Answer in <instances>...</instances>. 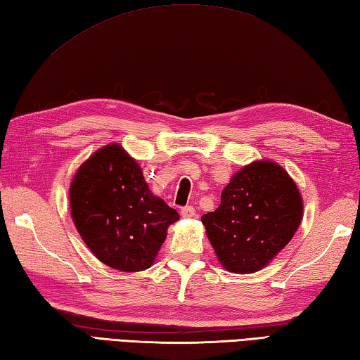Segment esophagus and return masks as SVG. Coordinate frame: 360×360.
<instances>
[{"instance_id": "obj_1", "label": "esophagus", "mask_w": 360, "mask_h": 360, "mask_svg": "<svg viewBox=\"0 0 360 360\" xmlns=\"http://www.w3.org/2000/svg\"><path fill=\"white\" fill-rule=\"evenodd\" d=\"M181 215L184 218H193L195 217V207L193 205H186L181 209Z\"/></svg>"}]
</instances>
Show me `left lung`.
I'll return each mask as SVG.
<instances>
[{
  "mask_svg": "<svg viewBox=\"0 0 360 360\" xmlns=\"http://www.w3.org/2000/svg\"><path fill=\"white\" fill-rule=\"evenodd\" d=\"M303 218V198L280 164L254 160L236 172L215 212L201 217L218 262L233 274H254L292 240Z\"/></svg>",
  "mask_w": 360,
  "mask_h": 360,
  "instance_id": "1",
  "label": "left lung"
}]
</instances>
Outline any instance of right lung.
<instances>
[{
	"instance_id": "add662e5",
	"label": "right lung",
	"mask_w": 360,
	"mask_h": 360,
	"mask_svg": "<svg viewBox=\"0 0 360 360\" xmlns=\"http://www.w3.org/2000/svg\"><path fill=\"white\" fill-rule=\"evenodd\" d=\"M74 226L94 257L122 272L155 263L178 212L153 195L136 159L112 142L94 151L70 186Z\"/></svg>"
}]
</instances>
